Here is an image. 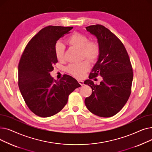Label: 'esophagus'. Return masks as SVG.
I'll use <instances>...</instances> for the list:
<instances>
[{"mask_svg":"<svg viewBox=\"0 0 152 152\" xmlns=\"http://www.w3.org/2000/svg\"><path fill=\"white\" fill-rule=\"evenodd\" d=\"M78 83H79V84H80L81 86H83V85H84V81H81V80H78Z\"/></svg>","mask_w":152,"mask_h":152,"instance_id":"1","label":"esophagus"}]
</instances>
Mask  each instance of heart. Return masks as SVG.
I'll use <instances>...</instances> for the list:
<instances>
[{"label":"heart","instance_id":"1","mask_svg":"<svg viewBox=\"0 0 152 152\" xmlns=\"http://www.w3.org/2000/svg\"><path fill=\"white\" fill-rule=\"evenodd\" d=\"M68 42L81 49L83 58H86L91 62L96 61L100 54V47L96 41H89L86 35L75 33L68 39ZM55 53L57 60L62 61L65 59V45L61 42H57L55 45ZM90 63L87 60H84L79 63H71L66 68L67 73L74 77L81 79L90 69Z\"/></svg>","mask_w":152,"mask_h":152}]
</instances>
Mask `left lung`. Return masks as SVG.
Listing matches in <instances>:
<instances>
[{"instance_id": "1", "label": "left lung", "mask_w": 152, "mask_h": 152, "mask_svg": "<svg viewBox=\"0 0 152 152\" xmlns=\"http://www.w3.org/2000/svg\"><path fill=\"white\" fill-rule=\"evenodd\" d=\"M87 31L98 39L100 54L89 75L85 81L92 90L86 98L85 104L91 113L108 118L117 114L131 95L133 71L131 61L122 42L113 33L101 25H91ZM99 75L103 77L99 85L92 78Z\"/></svg>"}]
</instances>
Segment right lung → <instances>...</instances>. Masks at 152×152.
I'll use <instances>...</instances> for the list:
<instances>
[{"label":"right lung","instance_id":"add662e5","mask_svg":"<svg viewBox=\"0 0 152 152\" xmlns=\"http://www.w3.org/2000/svg\"><path fill=\"white\" fill-rule=\"evenodd\" d=\"M73 27L48 26L32 38L18 64V86L29 110L42 118L58 113L66 105L69 95L81 85L65 75L59 81L51 77L58 62L55 45Z\"/></svg>","mask_w":152,"mask_h":152}]
</instances>
